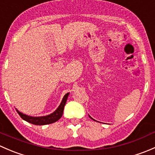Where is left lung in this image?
I'll use <instances>...</instances> for the list:
<instances>
[{"label": "left lung", "mask_w": 155, "mask_h": 155, "mask_svg": "<svg viewBox=\"0 0 155 155\" xmlns=\"http://www.w3.org/2000/svg\"><path fill=\"white\" fill-rule=\"evenodd\" d=\"M89 117H90V118H91V119H93V118H91V116H90V115H89ZM93 120H94V119H93Z\"/></svg>", "instance_id": "obj_1"}]
</instances>
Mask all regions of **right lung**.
<instances>
[{
  "label": "right lung",
  "mask_w": 155,
  "mask_h": 155,
  "mask_svg": "<svg viewBox=\"0 0 155 155\" xmlns=\"http://www.w3.org/2000/svg\"><path fill=\"white\" fill-rule=\"evenodd\" d=\"M68 95L69 93L66 94L64 95L61 103L60 106H59L58 108L54 112H52V113L50 114V115H46V116L32 117L30 116V115H25V114L21 113V112H19L18 109H16V111L17 112H18V115H20V117H21L23 120L31 123V124H35V125H45V124H52V123L58 121V120L61 118L62 115H63L64 108L65 104H66Z\"/></svg>",
  "instance_id": "right-lung-1"
}]
</instances>
